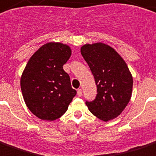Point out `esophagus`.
<instances>
[{"label":"esophagus","instance_id":"34e87169","mask_svg":"<svg viewBox=\"0 0 156 156\" xmlns=\"http://www.w3.org/2000/svg\"><path fill=\"white\" fill-rule=\"evenodd\" d=\"M77 94H78V96H79V97H81L82 94V89H78V90H77Z\"/></svg>","mask_w":156,"mask_h":156}]
</instances>
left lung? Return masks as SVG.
<instances>
[{"instance_id": "8db88e82", "label": "left lung", "mask_w": 156, "mask_h": 156, "mask_svg": "<svg viewBox=\"0 0 156 156\" xmlns=\"http://www.w3.org/2000/svg\"><path fill=\"white\" fill-rule=\"evenodd\" d=\"M81 54L93 74L98 92L95 99L86 104L99 119L104 122L114 119L131 100V71L117 51L105 43L85 44L81 47Z\"/></svg>"}]
</instances>
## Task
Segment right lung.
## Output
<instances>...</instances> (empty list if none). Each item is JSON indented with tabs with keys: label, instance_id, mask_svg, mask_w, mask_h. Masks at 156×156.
I'll return each mask as SVG.
<instances>
[{
	"label": "right lung",
	"instance_id": "1",
	"mask_svg": "<svg viewBox=\"0 0 156 156\" xmlns=\"http://www.w3.org/2000/svg\"><path fill=\"white\" fill-rule=\"evenodd\" d=\"M66 44L51 41L41 45L30 58L21 77L24 101L31 112L42 120L62 116L76 95L63 65L71 56Z\"/></svg>",
	"mask_w": 156,
	"mask_h": 156
}]
</instances>
